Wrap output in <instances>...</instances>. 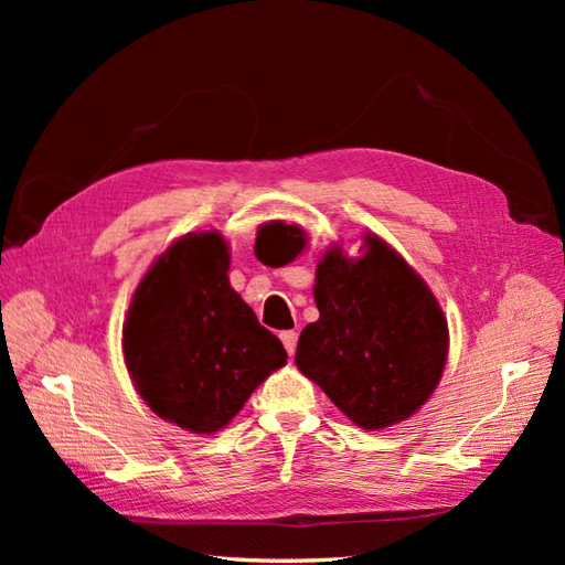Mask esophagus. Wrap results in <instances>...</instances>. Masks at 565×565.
<instances>
[{"label":"esophagus","mask_w":565,"mask_h":565,"mask_svg":"<svg viewBox=\"0 0 565 565\" xmlns=\"http://www.w3.org/2000/svg\"><path fill=\"white\" fill-rule=\"evenodd\" d=\"M280 339H282V347H285V351H287L289 355H295V351H297V339H299V334H297L295 330H287V332H282V334H280Z\"/></svg>","instance_id":"1"}]
</instances>
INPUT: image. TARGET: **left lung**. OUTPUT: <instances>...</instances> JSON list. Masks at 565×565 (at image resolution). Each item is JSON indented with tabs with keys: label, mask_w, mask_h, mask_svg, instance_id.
I'll use <instances>...</instances> for the list:
<instances>
[{
	"label": "left lung",
	"mask_w": 565,
	"mask_h": 565,
	"mask_svg": "<svg viewBox=\"0 0 565 565\" xmlns=\"http://www.w3.org/2000/svg\"><path fill=\"white\" fill-rule=\"evenodd\" d=\"M262 243L292 262L306 237L276 221L262 228ZM313 297L320 318L303 328L295 358L306 377L363 429L419 409L446 367L448 322L401 254L372 235L355 262L332 247L318 264Z\"/></svg>",
	"instance_id": "obj_1"
}]
</instances>
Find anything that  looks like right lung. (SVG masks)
I'll use <instances>...</instances> for the list:
<instances>
[{
    "label": "right lung",
    "instance_id": "add662e5",
    "mask_svg": "<svg viewBox=\"0 0 565 565\" xmlns=\"http://www.w3.org/2000/svg\"><path fill=\"white\" fill-rule=\"evenodd\" d=\"M122 334L139 396L193 434L224 429L287 358L280 339L231 287L228 247L218 233H188L152 264Z\"/></svg>",
    "mask_w": 565,
    "mask_h": 565
}]
</instances>
